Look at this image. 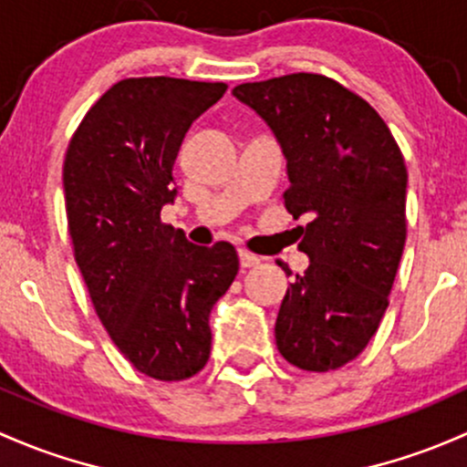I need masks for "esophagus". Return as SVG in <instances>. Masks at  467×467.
<instances>
[{"label": "esophagus", "mask_w": 467, "mask_h": 467, "mask_svg": "<svg viewBox=\"0 0 467 467\" xmlns=\"http://www.w3.org/2000/svg\"><path fill=\"white\" fill-rule=\"evenodd\" d=\"M259 262H262V259H259L257 254L248 253V250H239V264H242V268H253L257 266Z\"/></svg>", "instance_id": "1"}]
</instances>
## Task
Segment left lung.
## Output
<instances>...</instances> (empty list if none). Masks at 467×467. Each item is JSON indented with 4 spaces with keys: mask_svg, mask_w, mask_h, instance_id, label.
<instances>
[{
    "mask_svg": "<svg viewBox=\"0 0 467 467\" xmlns=\"http://www.w3.org/2000/svg\"><path fill=\"white\" fill-rule=\"evenodd\" d=\"M233 96L282 147L286 210L311 219L299 244L311 264L282 299L277 349L304 371L337 369L365 349L389 304L407 234L405 161L374 107L331 78L291 73Z\"/></svg>",
    "mask_w": 467,
    "mask_h": 467,
    "instance_id": "obj_1",
    "label": "left lung"
}]
</instances>
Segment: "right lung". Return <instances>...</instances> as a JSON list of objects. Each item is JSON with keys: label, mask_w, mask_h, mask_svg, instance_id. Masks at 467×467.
Segmentation results:
<instances>
[{"label": "right lung", "mask_w": 467, "mask_h": 467, "mask_svg": "<svg viewBox=\"0 0 467 467\" xmlns=\"http://www.w3.org/2000/svg\"><path fill=\"white\" fill-rule=\"evenodd\" d=\"M223 82L130 78L82 118L68 143V234L102 327L156 380H185L210 358V311L239 271L228 242L194 246L161 221L174 203V161Z\"/></svg>", "instance_id": "obj_1"}]
</instances>
